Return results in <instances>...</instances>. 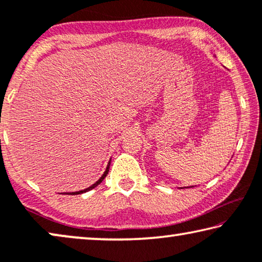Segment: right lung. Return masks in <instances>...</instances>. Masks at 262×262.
<instances>
[{
    "label": "right lung",
    "mask_w": 262,
    "mask_h": 262,
    "mask_svg": "<svg viewBox=\"0 0 262 262\" xmlns=\"http://www.w3.org/2000/svg\"><path fill=\"white\" fill-rule=\"evenodd\" d=\"M109 166H111V161L108 162V166H107V168H106V170H104V173L102 174V177H101L99 180H97L95 183H93V185L91 186V187H88V188H85V189H82V190H79V192H73V193H67V194H69V195H77V194H82V193H85V192H88V190H92L93 188H95L96 186H99L101 182L103 181V179L107 177V174H108V171H109Z\"/></svg>",
    "instance_id": "1"
}]
</instances>
